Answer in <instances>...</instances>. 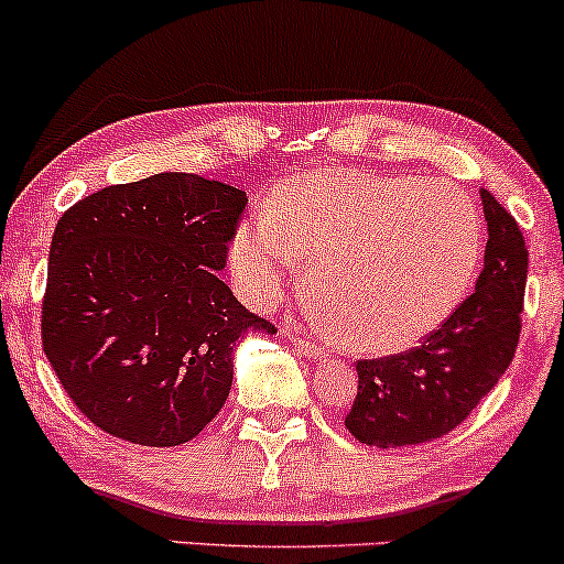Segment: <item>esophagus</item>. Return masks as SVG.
Returning <instances> with one entry per match:
<instances>
[{
    "label": "esophagus",
    "mask_w": 564,
    "mask_h": 564,
    "mask_svg": "<svg viewBox=\"0 0 564 564\" xmlns=\"http://www.w3.org/2000/svg\"><path fill=\"white\" fill-rule=\"evenodd\" d=\"M291 341H294L296 347L302 349V355H307V357H312V359H323V357H328V349L321 347V344L310 341V338H294V336H291Z\"/></svg>",
    "instance_id": "obj_1"
}]
</instances>
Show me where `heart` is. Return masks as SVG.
Wrapping results in <instances>:
<instances>
[{
  "label": "heart",
  "mask_w": 564,
  "mask_h": 564,
  "mask_svg": "<svg viewBox=\"0 0 564 564\" xmlns=\"http://www.w3.org/2000/svg\"><path fill=\"white\" fill-rule=\"evenodd\" d=\"M480 226L444 183L321 171L283 183L230 241V273L249 302L278 300L310 262L312 317L357 351L410 347L470 289Z\"/></svg>",
  "instance_id": "1"
}]
</instances>
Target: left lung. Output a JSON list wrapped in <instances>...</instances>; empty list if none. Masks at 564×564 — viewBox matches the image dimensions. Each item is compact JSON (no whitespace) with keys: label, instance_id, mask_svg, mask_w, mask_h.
Wrapping results in <instances>:
<instances>
[{"label":"left lung","instance_id":"left-lung-1","mask_svg":"<svg viewBox=\"0 0 564 564\" xmlns=\"http://www.w3.org/2000/svg\"><path fill=\"white\" fill-rule=\"evenodd\" d=\"M488 241L476 291L402 355L359 359L347 429L362 444L397 449L457 429L510 368L520 338L528 249L520 226L480 188Z\"/></svg>","mask_w":564,"mask_h":564}]
</instances>
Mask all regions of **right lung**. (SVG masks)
Masks as SVG:
<instances>
[{"mask_svg": "<svg viewBox=\"0 0 564 564\" xmlns=\"http://www.w3.org/2000/svg\"><path fill=\"white\" fill-rule=\"evenodd\" d=\"M247 192L194 173L107 186L57 220L44 355L97 429L178 446L213 423L247 330L275 334L217 278Z\"/></svg>", "mask_w": 564, "mask_h": 564, "instance_id": "obj_1", "label": "right lung"}]
</instances>
